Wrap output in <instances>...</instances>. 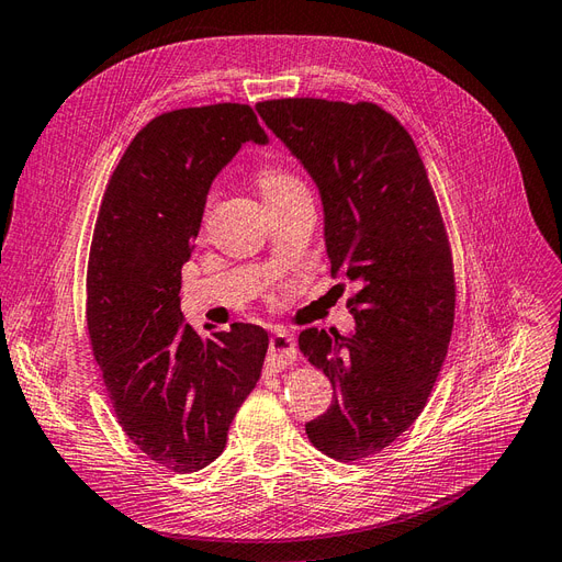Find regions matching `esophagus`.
<instances>
[{
  "label": "esophagus",
  "mask_w": 562,
  "mask_h": 562,
  "mask_svg": "<svg viewBox=\"0 0 562 562\" xmlns=\"http://www.w3.org/2000/svg\"><path fill=\"white\" fill-rule=\"evenodd\" d=\"M296 358V339L286 333V329H280L270 337V349H268V366L272 370H282L290 366Z\"/></svg>",
  "instance_id": "34e87169"
}]
</instances>
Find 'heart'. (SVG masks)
Returning a JSON list of instances; mask_svg holds the SVG:
<instances>
[{"instance_id": "heart-1", "label": "heart", "mask_w": 562, "mask_h": 562, "mask_svg": "<svg viewBox=\"0 0 562 562\" xmlns=\"http://www.w3.org/2000/svg\"><path fill=\"white\" fill-rule=\"evenodd\" d=\"M301 184L296 178L286 176V172H278V170H266L261 176V187H263V194H272V192H280L286 190V187H294Z\"/></svg>"}]
</instances>
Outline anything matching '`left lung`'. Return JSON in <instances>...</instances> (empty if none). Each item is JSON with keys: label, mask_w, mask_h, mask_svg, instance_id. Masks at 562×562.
<instances>
[{"label": "left lung", "mask_w": 562, "mask_h": 562, "mask_svg": "<svg viewBox=\"0 0 562 562\" xmlns=\"http://www.w3.org/2000/svg\"><path fill=\"white\" fill-rule=\"evenodd\" d=\"M258 116L318 187L333 278L356 329L308 327L299 347L333 382V406L306 423L337 460L380 453L423 413L449 349L456 284L449 237L415 142L378 104L270 99Z\"/></svg>", "instance_id": "8db88e82"}]
</instances>
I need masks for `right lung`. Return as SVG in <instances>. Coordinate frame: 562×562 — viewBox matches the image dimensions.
Wrapping results in <instances>:
<instances>
[{
	"label": "right lung",
	"mask_w": 562,
	"mask_h": 562,
	"mask_svg": "<svg viewBox=\"0 0 562 562\" xmlns=\"http://www.w3.org/2000/svg\"><path fill=\"white\" fill-rule=\"evenodd\" d=\"M268 135L247 104L161 113L113 170L88 266L94 361L123 431L172 472H196L225 449L235 413L261 378L268 333L233 323L201 337L180 311L190 261L218 172Z\"/></svg>",
	"instance_id": "obj_1"
}]
</instances>
